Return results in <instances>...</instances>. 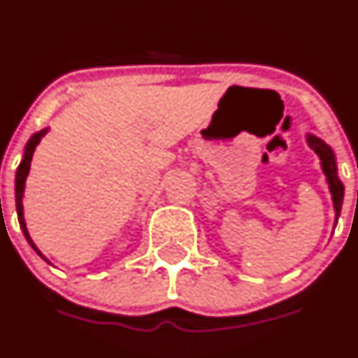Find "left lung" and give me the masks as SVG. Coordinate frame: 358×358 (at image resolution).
Returning <instances> with one entry per match:
<instances>
[{
	"mask_svg": "<svg viewBox=\"0 0 358 358\" xmlns=\"http://www.w3.org/2000/svg\"><path fill=\"white\" fill-rule=\"evenodd\" d=\"M306 143H308L310 149L317 154L320 159V166H322V171L326 175L327 183H329V192L333 196V204H334V227L338 223L339 213H341L343 206V196H345V187H343L341 180L338 178V166H336V156L329 145H327L324 140H320L315 135H306Z\"/></svg>",
	"mask_w": 358,
	"mask_h": 358,
	"instance_id": "obj_1",
	"label": "left lung"
}]
</instances>
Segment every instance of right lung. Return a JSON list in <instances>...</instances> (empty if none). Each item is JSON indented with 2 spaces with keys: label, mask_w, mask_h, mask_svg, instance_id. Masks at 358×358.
I'll return each instance as SVG.
<instances>
[{
  "label": "right lung",
  "mask_w": 358,
  "mask_h": 358,
  "mask_svg": "<svg viewBox=\"0 0 358 358\" xmlns=\"http://www.w3.org/2000/svg\"><path fill=\"white\" fill-rule=\"evenodd\" d=\"M48 133V128L41 129V131L34 133V135L29 138L27 145H25V150H24V157L22 161H20L19 168H17V175H15V206H17V215H19V223H20V229H22L25 239H27V243L31 244V248L34 249L36 252H38L39 256H41L45 262H48V259L45 258V256L41 255V251H39L38 248H36V244L32 243L31 236H29L27 232V227H25V220H24V206H22V197H24V189H25V180H27V175H29V169H31V159H32V154H34L36 147H38V143L41 142L43 136ZM50 263V262H48Z\"/></svg>",
  "instance_id": "right-lung-1"
}]
</instances>
